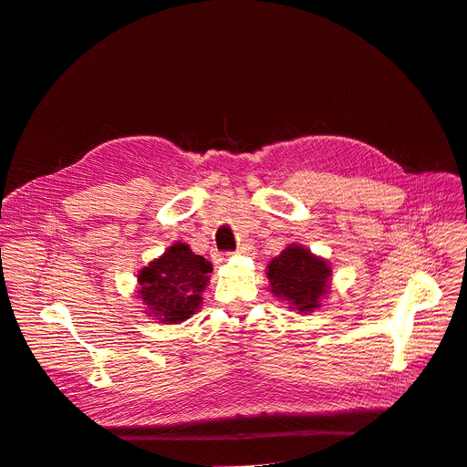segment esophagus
Masks as SVG:
<instances>
[{
	"label": "esophagus",
	"mask_w": 467,
	"mask_h": 467,
	"mask_svg": "<svg viewBox=\"0 0 467 467\" xmlns=\"http://www.w3.org/2000/svg\"><path fill=\"white\" fill-rule=\"evenodd\" d=\"M235 253H237V255H249V253H253V247L247 245V244H244Z\"/></svg>",
	"instance_id": "esophagus-1"
}]
</instances>
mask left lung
Here are the masks:
<instances>
[{
	"label": "left lung",
	"instance_id": "8db88e82",
	"mask_svg": "<svg viewBox=\"0 0 467 467\" xmlns=\"http://www.w3.org/2000/svg\"><path fill=\"white\" fill-rule=\"evenodd\" d=\"M266 278L275 298L285 300L298 314L321 307L331 290V265L298 244H290L271 259Z\"/></svg>",
	"mask_w": 467,
	"mask_h": 467
}]
</instances>
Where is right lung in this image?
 I'll return each instance as SVG.
<instances>
[{"mask_svg":"<svg viewBox=\"0 0 467 467\" xmlns=\"http://www.w3.org/2000/svg\"><path fill=\"white\" fill-rule=\"evenodd\" d=\"M212 263L194 255L187 244H173L163 255L140 268L138 296L148 317L163 325L187 321L202 306Z\"/></svg>","mask_w":467,"mask_h":467,"instance_id":"right-lung-1","label":"right lung"}]
</instances>
